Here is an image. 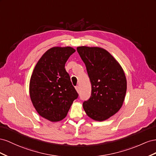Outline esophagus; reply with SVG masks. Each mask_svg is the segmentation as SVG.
Returning a JSON list of instances; mask_svg holds the SVG:
<instances>
[{
  "instance_id": "esophagus-1",
  "label": "esophagus",
  "mask_w": 156,
  "mask_h": 156,
  "mask_svg": "<svg viewBox=\"0 0 156 156\" xmlns=\"http://www.w3.org/2000/svg\"><path fill=\"white\" fill-rule=\"evenodd\" d=\"M76 90L77 91V92H78V93H79V91H80V87H79L78 86H76Z\"/></svg>"
}]
</instances>
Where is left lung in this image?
<instances>
[{
	"mask_svg": "<svg viewBox=\"0 0 156 156\" xmlns=\"http://www.w3.org/2000/svg\"><path fill=\"white\" fill-rule=\"evenodd\" d=\"M77 51L91 84V97L83 102V108L89 117L104 121L122 107L127 90L125 74L118 61L103 48L80 46Z\"/></svg>",
	"mask_w": 156,
	"mask_h": 156,
	"instance_id": "obj_1",
	"label": "left lung"
}]
</instances>
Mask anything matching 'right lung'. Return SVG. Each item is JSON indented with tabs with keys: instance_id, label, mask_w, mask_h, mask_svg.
<instances>
[{
	"instance_id": "right-lung-1",
	"label": "right lung",
	"mask_w": 156,
	"mask_h": 156,
	"mask_svg": "<svg viewBox=\"0 0 156 156\" xmlns=\"http://www.w3.org/2000/svg\"><path fill=\"white\" fill-rule=\"evenodd\" d=\"M75 51L71 47L50 49L39 59L31 76V101L37 112L51 122L64 119L78 97L65 69L66 61Z\"/></svg>"
}]
</instances>
